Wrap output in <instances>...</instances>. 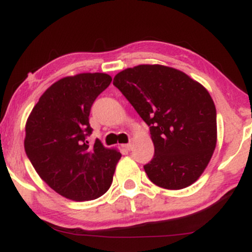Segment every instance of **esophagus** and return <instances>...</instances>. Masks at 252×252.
Here are the masks:
<instances>
[{"instance_id":"1","label":"esophagus","mask_w":252,"mask_h":252,"mask_svg":"<svg viewBox=\"0 0 252 252\" xmlns=\"http://www.w3.org/2000/svg\"><path fill=\"white\" fill-rule=\"evenodd\" d=\"M124 148H126V150H130L132 148V144L131 143H126V144H124Z\"/></svg>"}]
</instances>
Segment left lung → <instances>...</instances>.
Here are the masks:
<instances>
[{
    "mask_svg": "<svg viewBox=\"0 0 252 252\" xmlns=\"http://www.w3.org/2000/svg\"><path fill=\"white\" fill-rule=\"evenodd\" d=\"M114 85L149 126L155 148L144 166L149 180L166 189L198 180L217 144V112L209 91L163 65L126 68L115 76Z\"/></svg>",
    "mask_w": 252,
    "mask_h": 252,
    "instance_id": "obj_1",
    "label": "left lung"
}]
</instances>
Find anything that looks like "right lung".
<instances>
[{
    "label": "right lung",
    "mask_w": 252,
    "mask_h": 252,
    "mask_svg": "<svg viewBox=\"0 0 252 252\" xmlns=\"http://www.w3.org/2000/svg\"><path fill=\"white\" fill-rule=\"evenodd\" d=\"M106 73L62 78L46 90L26 123L25 150L52 189L74 201L94 200L111 186L121 153L99 140L90 147V110L111 83Z\"/></svg>",
    "instance_id": "add662e5"
}]
</instances>
